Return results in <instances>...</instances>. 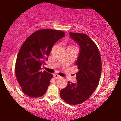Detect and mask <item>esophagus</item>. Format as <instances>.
Here are the masks:
<instances>
[{"label": "esophagus", "mask_w": 121, "mask_h": 121, "mask_svg": "<svg viewBox=\"0 0 121 121\" xmlns=\"http://www.w3.org/2000/svg\"><path fill=\"white\" fill-rule=\"evenodd\" d=\"M53 77H54V78H55L56 79H58L59 78H60V76L58 75V74H54V75H53Z\"/></svg>", "instance_id": "obj_1"}]
</instances>
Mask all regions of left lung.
Masks as SVG:
<instances>
[{"label": "left lung", "mask_w": 121, "mask_h": 121, "mask_svg": "<svg viewBox=\"0 0 121 121\" xmlns=\"http://www.w3.org/2000/svg\"><path fill=\"white\" fill-rule=\"evenodd\" d=\"M73 40L80 47V52L75 65L77 83L68 82V85L60 91V96L72 105L82 104L86 100L96 89L101 74V59L96 44L87 35L69 33Z\"/></svg>", "instance_id": "left-lung-1"}]
</instances>
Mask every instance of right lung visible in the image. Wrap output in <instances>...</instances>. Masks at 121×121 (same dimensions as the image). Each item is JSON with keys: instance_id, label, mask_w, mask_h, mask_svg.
Listing matches in <instances>:
<instances>
[{"instance_id": "add662e5", "label": "right lung", "mask_w": 121, "mask_h": 121, "mask_svg": "<svg viewBox=\"0 0 121 121\" xmlns=\"http://www.w3.org/2000/svg\"><path fill=\"white\" fill-rule=\"evenodd\" d=\"M65 33L52 29L39 30L25 41L18 53L15 75L23 92L31 97H41L46 93L53 75L41 66L46 64L54 44Z\"/></svg>"}]
</instances>
